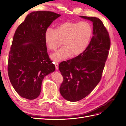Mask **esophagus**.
Masks as SVG:
<instances>
[{
  "instance_id": "obj_1",
  "label": "esophagus",
  "mask_w": 126,
  "mask_h": 126,
  "mask_svg": "<svg viewBox=\"0 0 126 126\" xmlns=\"http://www.w3.org/2000/svg\"><path fill=\"white\" fill-rule=\"evenodd\" d=\"M55 67H56V70H58V63H55Z\"/></svg>"
}]
</instances>
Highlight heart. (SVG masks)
Masks as SVG:
<instances>
[{"label":"heart","mask_w":126,"mask_h":126,"mask_svg":"<svg viewBox=\"0 0 126 126\" xmlns=\"http://www.w3.org/2000/svg\"><path fill=\"white\" fill-rule=\"evenodd\" d=\"M93 35L92 26L89 22L67 21L57 27L55 30L48 28L44 34L45 44L49 49L55 50L63 41L64 46L51 55L55 62L66 59L72 55L81 54L88 46Z\"/></svg>","instance_id":"obj_1"}]
</instances>
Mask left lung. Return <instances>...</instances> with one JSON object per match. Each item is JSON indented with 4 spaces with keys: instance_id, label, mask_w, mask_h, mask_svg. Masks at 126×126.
<instances>
[{
    "instance_id": "left-lung-1",
    "label": "left lung",
    "mask_w": 126,
    "mask_h": 126,
    "mask_svg": "<svg viewBox=\"0 0 126 126\" xmlns=\"http://www.w3.org/2000/svg\"><path fill=\"white\" fill-rule=\"evenodd\" d=\"M80 17L93 22V36L81 54L59 64L63 78L60 94L72 102L85 98L99 82L110 46L109 33L99 19Z\"/></svg>"
}]
</instances>
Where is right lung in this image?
<instances>
[{"label":"right lung","instance_id":"obj_1","mask_svg":"<svg viewBox=\"0 0 126 126\" xmlns=\"http://www.w3.org/2000/svg\"><path fill=\"white\" fill-rule=\"evenodd\" d=\"M60 16L51 11H33L15 32L9 53L8 72L11 85L22 97L37 98L44 78L55 70L49 58L44 34Z\"/></svg>","mask_w":126,"mask_h":126}]
</instances>
